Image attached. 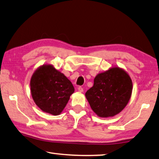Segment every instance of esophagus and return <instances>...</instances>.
<instances>
[{"mask_svg": "<svg viewBox=\"0 0 159 159\" xmlns=\"http://www.w3.org/2000/svg\"><path fill=\"white\" fill-rule=\"evenodd\" d=\"M78 91L79 92H83V88L82 87H79L78 88Z\"/></svg>", "mask_w": 159, "mask_h": 159, "instance_id": "esophagus-1", "label": "esophagus"}]
</instances>
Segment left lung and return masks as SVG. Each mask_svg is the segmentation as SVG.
<instances>
[{"label": "left lung", "instance_id": "obj_1", "mask_svg": "<svg viewBox=\"0 0 159 159\" xmlns=\"http://www.w3.org/2000/svg\"><path fill=\"white\" fill-rule=\"evenodd\" d=\"M132 89V80L127 72L115 67L95 76L94 85L86 92L85 97L98 116L113 117L127 105Z\"/></svg>", "mask_w": 159, "mask_h": 159}]
</instances>
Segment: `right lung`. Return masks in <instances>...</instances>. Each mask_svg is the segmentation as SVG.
Masks as SVG:
<instances>
[{"label":"right lung","mask_w":159,"mask_h":159,"mask_svg":"<svg viewBox=\"0 0 159 159\" xmlns=\"http://www.w3.org/2000/svg\"><path fill=\"white\" fill-rule=\"evenodd\" d=\"M30 92L35 104L43 112L58 115L74 93L71 81L52 65H43L30 79Z\"/></svg>","instance_id":"right-lung-1"}]
</instances>
